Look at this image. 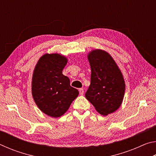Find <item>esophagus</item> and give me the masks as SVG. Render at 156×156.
I'll list each match as a JSON object with an SVG mask.
<instances>
[{
  "label": "esophagus",
  "mask_w": 156,
  "mask_h": 156,
  "mask_svg": "<svg viewBox=\"0 0 156 156\" xmlns=\"http://www.w3.org/2000/svg\"><path fill=\"white\" fill-rule=\"evenodd\" d=\"M79 93H80V95H83V94H84V89L83 88L79 89Z\"/></svg>",
  "instance_id": "1"
}]
</instances>
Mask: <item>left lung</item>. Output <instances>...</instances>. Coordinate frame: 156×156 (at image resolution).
I'll use <instances>...</instances> for the list:
<instances>
[{
	"instance_id": "obj_1",
	"label": "left lung",
	"mask_w": 156,
	"mask_h": 156,
	"mask_svg": "<svg viewBox=\"0 0 156 156\" xmlns=\"http://www.w3.org/2000/svg\"><path fill=\"white\" fill-rule=\"evenodd\" d=\"M91 84L85 97L102 115L112 113L122 103L125 83L119 67L112 56L100 49L89 52Z\"/></svg>"
}]
</instances>
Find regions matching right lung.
<instances>
[{
    "mask_svg": "<svg viewBox=\"0 0 156 156\" xmlns=\"http://www.w3.org/2000/svg\"><path fill=\"white\" fill-rule=\"evenodd\" d=\"M67 57L62 54H45L37 62L31 80V94L42 112L52 118L62 115L78 97L79 92L70 85L62 74Z\"/></svg>",
    "mask_w": 156,
    "mask_h": 156,
    "instance_id": "obj_1",
    "label": "right lung"
}]
</instances>
